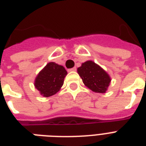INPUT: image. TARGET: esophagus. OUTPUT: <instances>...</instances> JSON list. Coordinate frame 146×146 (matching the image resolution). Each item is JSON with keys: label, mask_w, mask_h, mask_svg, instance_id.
Returning a JSON list of instances; mask_svg holds the SVG:
<instances>
[{"label": "esophagus", "mask_w": 146, "mask_h": 146, "mask_svg": "<svg viewBox=\"0 0 146 146\" xmlns=\"http://www.w3.org/2000/svg\"><path fill=\"white\" fill-rule=\"evenodd\" d=\"M68 70L69 71H76V67H75V66H74V67H73V68L69 69Z\"/></svg>", "instance_id": "obj_1"}]
</instances>
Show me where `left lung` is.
I'll list each match as a JSON object with an SVG mask.
<instances>
[{"label":"left lung","instance_id":"8db88e82","mask_svg":"<svg viewBox=\"0 0 146 146\" xmlns=\"http://www.w3.org/2000/svg\"><path fill=\"white\" fill-rule=\"evenodd\" d=\"M83 83L96 93H103L110 85V76L93 61H86L77 69Z\"/></svg>","mask_w":146,"mask_h":146}]
</instances>
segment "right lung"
Wrapping results in <instances>:
<instances>
[{"mask_svg": "<svg viewBox=\"0 0 146 146\" xmlns=\"http://www.w3.org/2000/svg\"><path fill=\"white\" fill-rule=\"evenodd\" d=\"M66 74L67 72L63 66L53 62L49 63L36 76L35 87L45 97L54 95L63 86Z\"/></svg>", "mask_w": 146, "mask_h": 146, "instance_id": "add662e5", "label": "right lung"}]
</instances>
